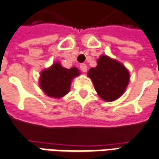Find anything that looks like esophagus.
Returning a JSON list of instances; mask_svg holds the SVG:
<instances>
[{"label":"esophagus","instance_id":"1","mask_svg":"<svg viewBox=\"0 0 159 159\" xmlns=\"http://www.w3.org/2000/svg\"><path fill=\"white\" fill-rule=\"evenodd\" d=\"M80 70H81L83 72H87V70H88L87 65H86L85 64H82L81 65H80Z\"/></svg>","mask_w":159,"mask_h":159}]
</instances>
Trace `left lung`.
Listing matches in <instances>:
<instances>
[{
    "mask_svg": "<svg viewBox=\"0 0 159 159\" xmlns=\"http://www.w3.org/2000/svg\"><path fill=\"white\" fill-rule=\"evenodd\" d=\"M88 76L100 97L106 102H113L122 95L130 78L123 64L104 55L97 60V66L89 70Z\"/></svg>",
    "mask_w": 159,
    "mask_h": 159,
    "instance_id": "8db88e82",
    "label": "left lung"
}]
</instances>
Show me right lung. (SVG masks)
Listing matches in <instances>:
<instances>
[{
    "instance_id": "right-lung-1",
    "label": "right lung",
    "mask_w": 159,
    "mask_h": 159,
    "mask_svg": "<svg viewBox=\"0 0 159 159\" xmlns=\"http://www.w3.org/2000/svg\"><path fill=\"white\" fill-rule=\"evenodd\" d=\"M78 75L79 70L76 67L65 69L56 63L41 73L39 84L48 96L59 98L70 91L71 80Z\"/></svg>"
}]
</instances>
